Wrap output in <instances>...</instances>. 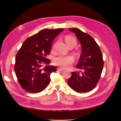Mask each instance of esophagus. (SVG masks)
<instances>
[{"mask_svg": "<svg viewBox=\"0 0 121 121\" xmlns=\"http://www.w3.org/2000/svg\"><path fill=\"white\" fill-rule=\"evenodd\" d=\"M57 70L60 71H63L64 70V69H62V68H57Z\"/></svg>", "mask_w": 121, "mask_h": 121, "instance_id": "esophagus-1", "label": "esophagus"}]
</instances>
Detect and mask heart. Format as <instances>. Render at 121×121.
I'll return each mask as SVG.
<instances>
[{
    "label": "heart",
    "mask_w": 121,
    "mask_h": 121,
    "mask_svg": "<svg viewBox=\"0 0 121 121\" xmlns=\"http://www.w3.org/2000/svg\"><path fill=\"white\" fill-rule=\"evenodd\" d=\"M65 42L67 45L69 47L70 46H76L77 44V40L70 35H67L65 37ZM54 45L53 48H54ZM75 58L72 56H64L60 55L54 59V63L56 65H58L63 68H68L71 66L72 64L74 63Z\"/></svg>",
    "instance_id": "heart-1"
}]
</instances>
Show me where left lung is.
Segmentation results:
<instances>
[{
    "mask_svg": "<svg viewBox=\"0 0 121 121\" xmlns=\"http://www.w3.org/2000/svg\"><path fill=\"white\" fill-rule=\"evenodd\" d=\"M77 36L82 46V52L77 68L83 70L72 72L68 80L71 88L79 93L87 92L93 89L99 80L104 67L102 52L95 40L88 34L78 28L69 29Z\"/></svg>",
    "mask_w": 121,
    "mask_h": 121,
    "instance_id": "1",
    "label": "left lung"
}]
</instances>
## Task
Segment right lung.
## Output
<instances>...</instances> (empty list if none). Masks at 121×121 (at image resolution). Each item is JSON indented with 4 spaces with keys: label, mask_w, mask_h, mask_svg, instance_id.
<instances>
[{
    "label": "right lung",
    "mask_w": 121,
    "mask_h": 121,
    "mask_svg": "<svg viewBox=\"0 0 121 121\" xmlns=\"http://www.w3.org/2000/svg\"><path fill=\"white\" fill-rule=\"evenodd\" d=\"M63 29H44L28 38L16 56L14 71L20 85L30 93H38L49 84L50 74L56 72L55 66L47 58L54 39Z\"/></svg>",
    "instance_id": "obj_1"
}]
</instances>
